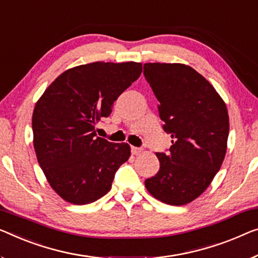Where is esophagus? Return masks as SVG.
I'll return each instance as SVG.
<instances>
[{
    "label": "esophagus",
    "mask_w": 258,
    "mask_h": 258,
    "mask_svg": "<svg viewBox=\"0 0 258 258\" xmlns=\"http://www.w3.org/2000/svg\"><path fill=\"white\" fill-rule=\"evenodd\" d=\"M131 152H132L133 155H139V154L142 152V148H139V147H131Z\"/></svg>",
    "instance_id": "1"
}]
</instances>
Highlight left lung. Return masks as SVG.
Wrapping results in <instances>:
<instances>
[{
	"label": "left lung",
	"mask_w": 258,
	"mask_h": 258,
	"mask_svg": "<svg viewBox=\"0 0 258 258\" xmlns=\"http://www.w3.org/2000/svg\"><path fill=\"white\" fill-rule=\"evenodd\" d=\"M144 75L160 102L169 152L156 153L160 170L145 180L153 197L185 205L205 191L220 170L227 149L229 118L209 81L183 63H145Z\"/></svg>",
	"instance_id": "8db88e82"
}]
</instances>
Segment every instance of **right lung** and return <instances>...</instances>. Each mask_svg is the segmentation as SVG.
<instances>
[{
	"instance_id": "obj_1",
	"label": "right lung",
	"mask_w": 258,
	"mask_h": 258,
	"mask_svg": "<svg viewBox=\"0 0 258 258\" xmlns=\"http://www.w3.org/2000/svg\"><path fill=\"white\" fill-rule=\"evenodd\" d=\"M139 62H92L71 68L49 84L32 114L33 146L49 185L61 198L86 205L106 195L128 144L96 137L95 126L139 79Z\"/></svg>"
}]
</instances>
